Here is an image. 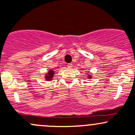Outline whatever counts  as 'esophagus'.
Instances as JSON below:
<instances>
[{"label":"esophagus","instance_id":"1","mask_svg":"<svg viewBox=\"0 0 135 135\" xmlns=\"http://www.w3.org/2000/svg\"><path fill=\"white\" fill-rule=\"evenodd\" d=\"M67 66H68V68H72L73 65L72 64H68L67 65Z\"/></svg>","mask_w":135,"mask_h":135}]
</instances>
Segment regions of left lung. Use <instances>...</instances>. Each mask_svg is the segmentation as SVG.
Here are the masks:
<instances>
[{
    "label": "left lung",
    "mask_w": 135,
    "mask_h": 135,
    "mask_svg": "<svg viewBox=\"0 0 135 135\" xmlns=\"http://www.w3.org/2000/svg\"><path fill=\"white\" fill-rule=\"evenodd\" d=\"M88 79H91V78H92V77H91V75L90 74H89V75H88Z\"/></svg>",
    "instance_id": "8db88e82"
}]
</instances>
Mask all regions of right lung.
Wrapping results in <instances>:
<instances>
[{
  "label": "right lung",
  "mask_w": 135,
  "mask_h": 135,
  "mask_svg": "<svg viewBox=\"0 0 135 135\" xmlns=\"http://www.w3.org/2000/svg\"><path fill=\"white\" fill-rule=\"evenodd\" d=\"M54 71L53 70H49V71L46 74L45 76V79L47 81H51L54 77Z\"/></svg>",
  "instance_id": "1"
}]
</instances>
